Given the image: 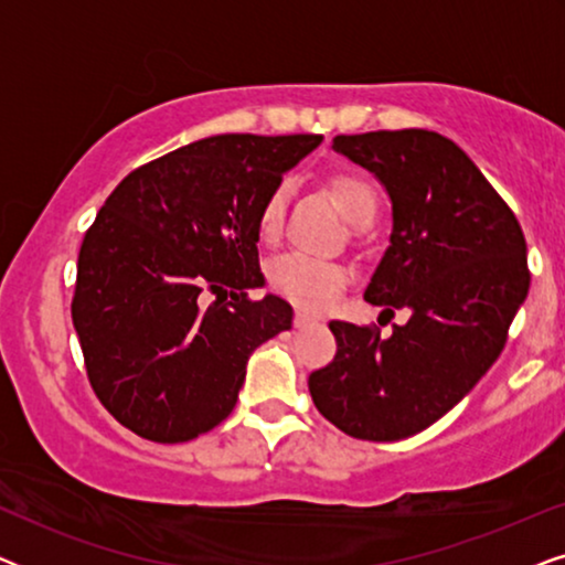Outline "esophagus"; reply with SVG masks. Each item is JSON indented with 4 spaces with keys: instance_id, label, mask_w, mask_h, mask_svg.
Wrapping results in <instances>:
<instances>
[{
    "instance_id": "obj_1",
    "label": "esophagus",
    "mask_w": 565,
    "mask_h": 565,
    "mask_svg": "<svg viewBox=\"0 0 565 565\" xmlns=\"http://www.w3.org/2000/svg\"><path fill=\"white\" fill-rule=\"evenodd\" d=\"M313 323H319V319H316V316L306 313V311H298V313H296V327H298V329L313 327Z\"/></svg>"
}]
</instances>
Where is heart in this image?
Instances as JSON below:
<instances>
[{"instance_id":"b5f03b06","label":"heart","mask_w":565,"mask_h":565,"mask_svg":"<svg viewBox=\"0 0 565 565\" xmlns=\"http://www.w3.org/2000/svg\"><path fill=\"white\" fill-rule=\"evenodd\" d=\"M329 190L331 198L339 207V213L347 221L358 223L365 215L377 213V195L365 177L358 172H337L329 177ZM285 213V188H275L269 192L265 203L259 207L257 228L259 236L265 242H273L280 231ZM347 282V269L337 262L308 257V254L290 252L277 257L269 265V285L275 292H280L282 298H288L290 303L300 308H323L339 296V290Z\"/></svg>"}]
</instances>
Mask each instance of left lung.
<instances>
[{
	"label": "left lung",
	"mask_w": 565,
	"mask_h": 565,
	"mask_svg": "<svg viewBox=\"0 0 565 565\" xmlns=\"http://www.w3.org/2000/svg\"><path fill=\"white\" fill-rule=\"evenodd\" d=\"M391 200V236L365 300L408 321L381 339L331 321L337 358L308 377L319 412L358 439L396 443L489 373L530 290L527 244L499 192L450 138L424 128L337 136Z\"/></svg>",
	"instance_id": "1"
}]
</instances>
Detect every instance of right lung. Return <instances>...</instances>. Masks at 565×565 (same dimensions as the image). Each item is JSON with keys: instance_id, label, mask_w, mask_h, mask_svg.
<instances>
[{"instance_id": "add662e5", "label": "right lung", "mask_w": 565, "mask_h": 565, "mask_svg": "<svg viewBox=\"0 0 565 565\" xmlns=\"http://www.w3.org/2000/svg\"><path fill=\"white\" fill-rule=\"evenodd\" d=\"M323 136L223 134L130 172L82 242L72 319L122 427L188 443L234 412L246 362L292 327L259 273V207Z\"/></svg>"}]
</instances>
